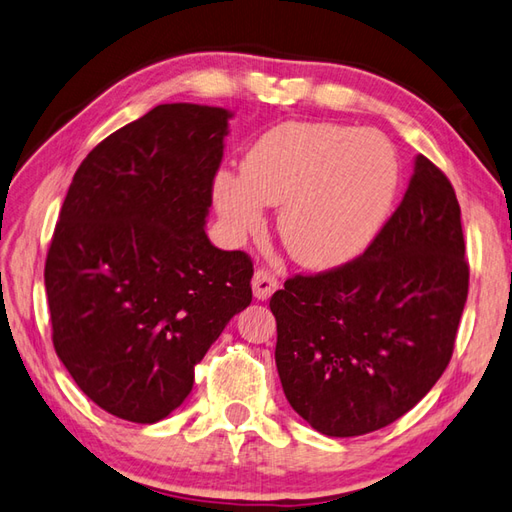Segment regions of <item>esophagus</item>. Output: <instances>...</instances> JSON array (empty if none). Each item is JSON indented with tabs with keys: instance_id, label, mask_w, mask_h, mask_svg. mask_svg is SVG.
<instances>
[{
	"instance_id": "1",
	"label": "esophagus",
	"mask_w": 512,
	"mask_h": 512,
	"mask_svg": "<svg viewBox=\"0 0 512 512\" xmlns=\"http://www.w3.org/2000/svg\"><path fill=\"white\" fill-rule=\"evenodd\" d=\"M278 289V278L274 274H269L267 269H256V274L252 278V291L256 300H267L271 298V293Z\"/></svg>"
}]
</instances>
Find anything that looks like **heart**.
Instances as JSON below:
<instances>
[{
  "label": "heart",
  "instance_id": "obj_1",
  "mask_svg": "<svg viewBox=\"0 0 512 512\" xmlns=\"http://www.w3.org/2000/svg\"><path fill=\"white\" fill-rule=\"evenodd\" d=\"M399 164L374 131L285 122L247 153L241 177L221 170L212 197L230 236L256 232L263 206H280L278 236L304 267L342 265L370 243L388 214Z\"/></svg>",
  "mask_w": 512,
  "mask_h": 512
}]
</instances>
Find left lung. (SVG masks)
Returning a JSON list of instances; mask_svg holds the SVG:
<instances>
[{
  "instance_id": "1",
  "label": "left lung",
  "mask_w": 512,
  "mask_h": 512,
  "mask_svg": "<svg viewBox=\"0 0 512 512\" xmlns=\"http://www.w3.org/2000/svg\"><path fill=\"white\" fill-rule=\"evenodd\" d=\"M469 293L456 192L416 155L401 206L359 258L271 295L287 401L324 436L377 431L449 366Z\"/></svg>"
}]
</instances>
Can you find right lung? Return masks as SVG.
<instances>
[{"label":"right lung","mask_w":512,"mask_h":512,"mask_svg":"<svg viewBox=\"0 0 512 512\" xmlns=\"http://www.w3.org/2000/svg\"><path fill=\"white\" fill-rule=\"evenodd\" d=\"M232 111L173 102L111 133L67 190L45 260L54 350L102 410L151 425L252 302V260L206 234Z\"/></svg>","instance_id":"1"}]
</instances>
